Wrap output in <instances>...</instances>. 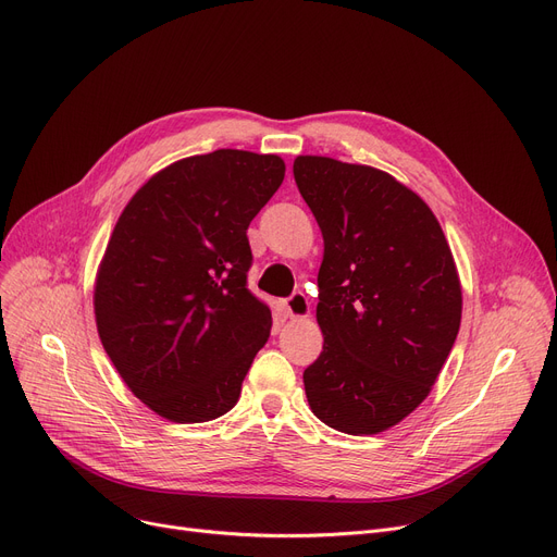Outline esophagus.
<instances>
[{"label": "esophagus", "instance_id": "esophagus-1", "mask_svg": "<svg viewBox=\"0 0 557 557\" xmlns=\"http://www.w3.org/2000/svg\"><path fill=\"white\" fill-rule=\"evenodd\" d=\"M284 309L288 318H307L309 315V300L302 290H295L284 300Z\"/></svg>", "mask_w": 557, "mask_h": 557}]
</instances>
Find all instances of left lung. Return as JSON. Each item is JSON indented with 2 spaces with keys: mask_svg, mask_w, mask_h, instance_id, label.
Here are the masks:
<instances>
[{
  "mask_svg": "<svg viewBox=\"0 0 557 557\" xmlns=\"http://www.w3.org/2000/svg\"><path fill=\"white\" fill-rule=\"evenodd\" d=\"M293 176L324 239L307 398L329 428L379 434L423 403L457 341L455 259L428 203L387 172L298 157Z\"/></svg>",
  "mask_w": 557,
  "mask_h": 557,
  "instance_id": "obj_1",
  "label": "left lung"
}]
</instances>
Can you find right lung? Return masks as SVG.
<instances>
[{"instance_id": "add662e5", "label": "right lung", "mask_w": 557, "mask_h": 557, "mask_svg": "<svg viewBox=\"0 0 557 557\" xmlns=\"http://www.w3.org/2000/svg\"><path fill=\"white\" fill-rule=\"evenodd\" d=\"M275 154L216 150L154 174L125 206L98 269V336L159 417L203 423L233 410L271 309L248 290L246 231L277 193Z\"/></svg>"}]
</instances>
